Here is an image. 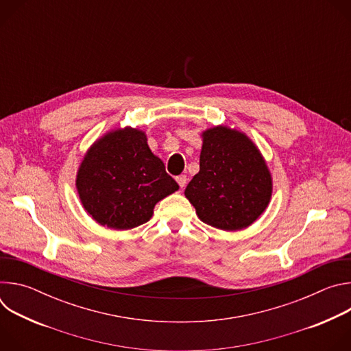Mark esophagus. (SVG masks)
<instances>
[{"mask_svg":"<svg viewBox=\"0 0 351 351\" xmlns=\"http://www.w3.org/2000/svg\"><path fill=\"white\" fill-rule=\"evenodd\" d=\"M176 182H178V184L180 186V189H184V186H186V183H187V176H186V175H180V176L176 178Z\"/></svg>","mask_w":351,"mask_h":351,"instance_id":"esophagus-1","label":"esophagus"}]
</instances>
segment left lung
<instances>
[{
	"instance_id": "obj_1",
	"label": "left lung",
	"mask_w": 351,
	"mask_h": 351,
	"mask_svg": "<svg viewBox=\"0 0 351 351\" xmlns=\"http://www.w3.org/2000/svg\"><path fill=\"white\" fill-rule=\"evenodd\" d=\"M199 171L184 195L204 223L241 230L265 211L272 176L258 147L245 133L219 125L203 132Z\"/></svg>"
}]
</instances>
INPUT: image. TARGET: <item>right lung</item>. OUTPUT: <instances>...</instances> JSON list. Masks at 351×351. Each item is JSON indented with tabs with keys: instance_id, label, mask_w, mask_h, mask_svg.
Instances as JSON below:
<instances>
[{
	"instance_id": "1",
	"label": "right lung",
	"mask_w": 351,
	"mask_h": 351,
	"mask_svg": "<svg viewBox=\"0 0 351 351\" xmlns=\"http://www.w3.org/2000/svg\"><path fill=\"white\" fill-rule=\"evenodd\" d=\"M76 189L97 223L128 230L149 221L156 204L179 186L149 149L145 133L126 126L93 143L77 169Z\"/></svg>"
}]
</instances>
